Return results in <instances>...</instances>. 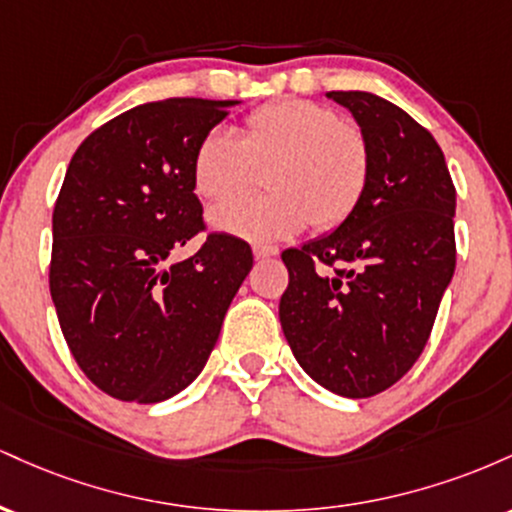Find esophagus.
<instances>
[{"mask_svg":"<svg viewBox=\"0 0 512 512\" xmlns=\"http://www.w3.org/2000/svg\"><path fill=\"white\" fill-rule=\"evenodd\" d=\"M252 255H255L257 260H267V257L279 255V248H274V245H252Z\"/></svg>","mask_w":512,"mask_h":512,"instance_id":"34e87169","label":"esophagus"}]
</instances>
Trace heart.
<instances>
[{
  "instance_id": "heart-1",
  "label": "heart",
  "mask_w": 512,
  "mask_h": 512,
  "mask_svg": "<svg viewBox=\"0 0 512 512\" xmlns=\"http://www.w3.org/2000/svg\"><path fill=\"white\" fill-rule=\"evenodd\" d=\"M264 172L273 192L216 204L207 216L214 231L281 240L313 221L320 228L339 226L368 187V144L327 105L281 101L255 110L243 137L226 127L211 129L192 161L195 190L207 199L244 194L261 184Z\"/></svg>"
}]
</instances>
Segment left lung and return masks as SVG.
<instances>
[{
  "label": "left lung",
  "mask_w": 512,
  "mask_h": 512,
  "mask_svg": "<svg viewBox=\"0 0 512 512\" xmlns=\"http://www.w3.org/2000/svg\"><path fill=\"white\" fill-rule=\"evenodd\" d=\"M327 98L361 127L370 178L349 219L281 252L279 320L317 385L363 399L395 385L428 342L455 274V185L431 132L395 103L368 91Z\"/></svg>",
  "instance_id": "left-lung-1"
}]
</instances>
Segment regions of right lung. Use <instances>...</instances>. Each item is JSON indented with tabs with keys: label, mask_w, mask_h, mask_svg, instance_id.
Masks as SVG:
<instances>
[{
	"label": "right lung",
	"mask_w": 512,
	"mask_h": 512,
	"mask_svg": "<svg viewBox=\"0 0 512 512\" xmlns=\"http://www.w3.org/2000/svg\"><path fill=\"white\" fill-rule=\"evenodd\" d=\"M240 101L166 98L113 117L69 161L52 211L50 293L69 351L122 402L178 395L207 366L252 269L245 240L204 228L192 161Z\"/></svg>",
	"instance_id": "add662e5"
}]
</instances>
